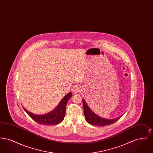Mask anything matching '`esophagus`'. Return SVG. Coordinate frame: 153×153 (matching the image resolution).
<instances>
[{"instance_id": "obj_1", "label": "esophagus", "mask_w": 153, "mask_h": 153, "mask_svg": "<svg viewBox=\"0 0 153 153\" xmlns=\"http://www.w3.org/2000/svg\"><path fill=\"white\" fill-rule=\"evenodd\" d=\"M73 92L74 94H77L81 91V88L80 86H76L73 88Z\"/></svg>"}]
</instances>
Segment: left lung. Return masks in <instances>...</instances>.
<instances>
[{"instance_id":"left-lung-1","label":"left lung","mask_w":153,"mask_h":153,"mask_svg":"<svg viewBox=\"0 0 153 153\" xmlns=\"http://www.w3.org/2000/svg\"><path fill=\"white\" fill-rule=\"evenodd\" d=\"M83 102V108H84V114L85 117V120H87L88 123L91 124L94 126H108L111 124L116 122L117 120L120 119V117H117L115 119H105L102 118V117L98 116L95 114L91 109L89 108L87 104L86 103L84 99H82Z\"/></svg>"}]
</instances>
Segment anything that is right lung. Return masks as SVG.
<instances>
[{
    "instance_id": "obj_1",
    "label": "right lung",
    "mask_w": 153,
    "mask_h": 153,
    "mask_svg": "<svg viewBox=\"0 0 153 153\" xmlns=\"http://www.w3.org/2000/svg\"><path fill=\"white\" fill-rule=\"evenodd\" d=\"M72 92L68 93L59 102L58 106L51 112L45 115H36L28 111L23 107V108L34 120L44 125H56L60 123L65 115L66 107L68 100L72 97Z\"/></svg>"
}]
</instances>
